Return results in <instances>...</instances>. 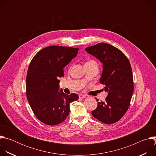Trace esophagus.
I'll list each match as a JSON object with an SVG mask.
<instances>
[{
    "label": "esophagus",
    "mask_w": 156,
    "mask_h": 156,
    "mask_svg": "<svg viewBox=\"0 0 156 156\" xmlns=\"http://www.w3.org/2000/svg\"><path fill=\"white\" fill-rule=\"evenodd\" d=\"M84 98H86V96L84 94H79V98L80 99H83Z\"/></svg>",
    "instance_id": "1"
}]
</instances>
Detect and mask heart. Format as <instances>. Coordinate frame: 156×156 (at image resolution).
<instances>
[{
	"instance_id": "obj_1",
	"label": "heart",
	"mask_w": 156,
	"mask_h": 156,
	"mask_svg": "<svg viewBox=\"0 0 156 156\" xmlns=\"http://www.w3.org/2000/svg\"><path fill=\"white\" fill-rule=\"evenodd\" d=\"M96 63V61L94 60H93V59H91V60H89L86 64H87V63Z\"/></svg>"
}]
</instances>
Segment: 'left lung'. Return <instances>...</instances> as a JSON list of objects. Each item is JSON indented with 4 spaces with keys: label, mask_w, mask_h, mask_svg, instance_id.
Instances as JSON below:
<instances>
[{
    "label": "left lung",
    "mask_w": 156,
    "mask_h": 156,
    "mask_svg": "<svg viewBox=\"0 0 156 156\" xmlns=\"http://www.w3.org/2000/svg\"><path fill=\"white\" fill-rule=\"evenodd\" d=\"M85 50L103 63L100 83L108 93L104 102L96 98L98 107L92 111V115L104 123H114L126 112L134 91L129 61L118 48L104 42Z\"/></svg>",
    "instance_id": "obj_1"
}]
</instances>
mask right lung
Masks as SVG:
<instances>
[{
  "label": "right lung",
  "instance_id": "add662e5",
  "mask_svg": "<svg viewBox=\"0 0 156 156\" xmlns=\"http://www.w3.org/2000/svg\"><path fill=\"white\" fill-rule=\"evenodd\" d=\"M79 49L52 46L39 51L28 66L26 93L34 115L41 122L55 125L65 121L70 104L78 99L75 93L58 92V78L64 76L63 68L78 54Z\"/></svg>",
  "mask_w": 156,
  "mask_h": 156
}]
</instances>
